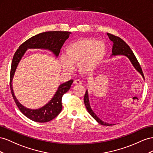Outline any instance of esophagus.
Returning a JSON list of instances; mask_svg holds the SVG:
<instances>
[{
  "mask_svg": "<svg viewBox=\"0 0 153 153\" xmlns=\"http://www.w3.org/2000/svg\"><path fill=\"white\" fill-rule=\"evenodd\" d=\"M74 85H81L82 82L79 79H76L74 81Z\"/></svg>",
  "mask_w": 153,
  "mask_h": 153,
  "instance_id": "obj_1",
  "label": "esophagus"
}]
</instances>
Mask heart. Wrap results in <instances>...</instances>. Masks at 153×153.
<instances>
[{"mask_svg": "<svg viewBox=\"0 0 153 153\" xmlns=\"http://www.w3.org/2000/svg\"><path fill=\"white\" fill-rule=\"evenodd\" d=\"M105 52L106 47L102 41L81 38L67 47L65 56H61V63L67 71H72L74 65L79 64L80 72L89 74L101 63Z\"/></svg>", "mask_w": 153, "mask_h": 153, "instance_id": "b5f03b06", "label": "heart"}]
</instances>
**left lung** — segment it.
<instances>
[{"label": "left lung", "instance_id": "8db88e82", "mask_svg": "<svg viewBox=\"0 0 153 153\" xmlns=\"http://www.w3.org/2000/svg\"><path fill=\"white\" fill-rule=\"evenodd\" d=\"M107 34L109 38H110V40L113 43V48H112L113 54L111 56L123 55L126 56V57H128L130 60V62L133 64L134 68L136 69L138 72H140V74H141V75L142 76V71L140 65L137 58L135 57L134 53L133 52L132 50L130 49L129 45L123 40V39H121L119 36H115L113 35V34H111L110 33H107ZM84 102H85V106L87 109V110H88V113H90V115L98 123H99L101 125L108 126L113 125L111 124H109L101 120L97 115H95V113L94 112V111L92 110V109H91L90 105L88 94V91L87 90L86 91V93L84 97Z\"/></svg>", "mask_w": 153, "mask_h": 153}]
</instances>
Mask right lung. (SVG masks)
I'll return each mask as SVG.
<instances>
[{
	"label": "right lung",
	"instance_id": "right-lung-1",
	"mask_svg": "<svg viewBox=\"0 0 153 153\" xmlns=\"http://www.w3.org/2000/svg\"><path fill=\"white\" fill-rule=\"evenodd\" d=\"M71 33L68 31H48L42 33L28 39L21 44L16 50L12 60L10 72V89L14 101L20 111L28 119L37 123H47L57 117L62 110V99L64 94L68 91L73 82L69 80L60 85L54 97L46 105L38 110H30L25 108L15 97L12 87V80L16 68L20 59L28 49H44L53 52L58 56L60 49L65 42L68 38Z\"/></svg>",
	"mask_w": 153,
	"mask_h": 153
}]
</instances>
